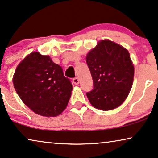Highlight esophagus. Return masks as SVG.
<instances>
[{"label":"esophagus","mask_w":158,"mask_h":158,"mask_svg":"<svg viewBox=\"0 0 158 158\" xmlns=\"http://www.w3.org/2000/svg\"><path fill=\"white\" fill-rule=\"evenodd\" d=\"M72 81H73V83L76 85H78L79 84V79H78V78H73Z\"/></svg>","instance_id":"esophagus-1"}]
</instances>
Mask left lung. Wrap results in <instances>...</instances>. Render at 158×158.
<instances>
[{
  "label": "left lung",
  "instance_id": "1",
  "mask_svg": "<svg viewBox=\"0 0 158 158\" xmlns=\"http://www.w3.org/2000/svg\"><path fill=\"white\" fill-rule=\"evenodd\" d=\"M93 80L87 92L92 106L102 110L118 108L129 95L134 81V67L128 50L121 45L101 40L86 57Z\"/></svg>",
  "mask_w": 158,
  "mask_h": 158
}]
</instances>
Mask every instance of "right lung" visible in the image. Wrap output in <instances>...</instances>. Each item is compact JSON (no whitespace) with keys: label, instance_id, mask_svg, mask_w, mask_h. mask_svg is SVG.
<instances>
[{"label":"right lung","instance_id":"right-lung-1","mask_svg":"<svg viewBox=\"0 0 158 158\" xmlns=\"http://www.w3.org/2000/svg\"><path fill=\"white\" fill-rule=\"evenodd\" d=\"M13 83L23 102L47 117L57 116L66 109L73 89L61 67L38 52H31L18 65Z\"/></svg>","mask_w":158,"mask_h":158}]
</instances>
